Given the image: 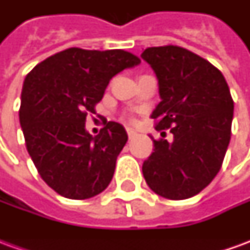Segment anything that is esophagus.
Returning a JSON list of instances; mask_svg holds the SVG:
<instances>
[{"instance_id": "34e87169", "label": "esophagus", "mask_w": 250, "mask_h": 250, "mask_svg": "<svg viewBox=\"0 0 250 250\" xmlns=\"http://www.w3.org/2000/svg\"><path fill=\"white\" fill-rule=\"evenodd\" d=\"M127 134H128V138H130V139L135 138V135H136V132L132 130V128H127Z\"/></svg>"}]
</instances>
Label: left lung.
Here are the masks:
<instances>
[{
    "label": "left lung",
    "mask_w": 250,
    "mask_h": 250,
    "mask_svg": "<svg viewBox=\"0 0 250 250\" xmlns=\"http://www.w3.org/2000/svg\"><path fill=\"white\" fill-rule=\"evenodd\" d=\"M158 79L161 102L152 111L155 128L174 135L154 141L142 171L148 188L167 199L202 191L222 166L230 142L234 103L225 77L214 65L175 45L142 53Z\"/></svg>",
    "instance_id": "1"
}]
</instances>
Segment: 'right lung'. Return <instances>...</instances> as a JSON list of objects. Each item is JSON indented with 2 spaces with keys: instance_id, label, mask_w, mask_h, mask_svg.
<instances>
[{
  "instance_id": "add662e5",
  "label": "right lung",
  "mask_w": 250,
  "mask_h": 250,
  "mask_svg": "<svg viewBox=\"0 0 250 250\" xmlns=\"http://www.w3.org/2000/svg\"><path fill=\"white\" fill-rule=\"evenodd\" d=\"M138 64L135 55L122 49L69 48L37 64L25 77L20 125L26 150L41 178L62 197L91 198L111 182L127 132L108 122L92 136L85 119L88 112L95 114L109 80Z\"/></svg>"
}]
</instances>
